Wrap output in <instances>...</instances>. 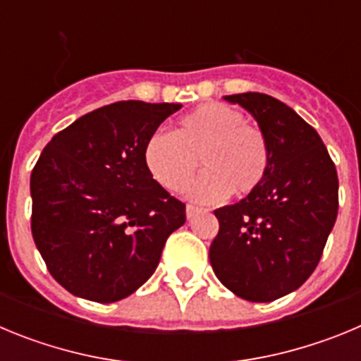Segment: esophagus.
I'll use <instances>...</instances> for the list:
<instances>
[{"instance_id":"1","label":"esophagus","mask_w":361,"mask_h":361,"mask_svg":"<svg viewBox=\"0 0 361 361\" xmlns=\"http://www.w3.org/2000/svg\"><path fill=\"white\" fill-rule=\"evenodd\" d=\"M199 212H200V208H197V206H193V204H188V206H186V216H188V219H191V216L197 215Z\"/></svg>"}]
</instances>
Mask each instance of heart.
Returning <instances> with one entry per match:
<instances>
[{
    "label": "heart",
    "mask_w": 361,
    "mask_h": 361,
    "mask_svg": "<svg viewBox=\"0 0 361 361\" xmlns=\"http://www.w3.org/2000/svg\"><path fill=\"white\" fill-rule=\"evenodd\" d=\"M200 168L206 173L190 190L197 200H220L233 191L247 195L260 186L269 168V142L262 130L222 103H206L177 123L173 133H153L145 162L164 190L183 191Z\"/></svg>",
    "instance_id": "b5f03b06"
}]
</instances>
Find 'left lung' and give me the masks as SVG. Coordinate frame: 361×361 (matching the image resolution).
Wrapping results in <instances>:
<instances>
[{
	"label": "left lung",
	"instance_id": "obj_1",
	"mask_svg": "<svg viewBox=\"0 0 361 361\" xmlns=\"http://www.w3.org/2000/svg\"><path fill=\"white\" fill-rule=\"evenodd\" d=\"M224 99L257 119L269 168L245 199L215 209L209 262L229 291L271 302L298 289L320 262L338 215L336 168L317 130L282 101L258 92Z\"/></svg>",
	"mask_w": 361,
	"mask_h": 361
}]
</instances>
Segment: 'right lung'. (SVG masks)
I'll list each match as a JSON object with an SVG mask.
<instances>
[{
  "mask_svg": "<svg viewBox=\"0 0 361 361\" xmlns=\"http://www.w3.org/2000/svg\"><path fill=\"white\" fill-rule=\"evenodd\" d=\"M175 103L119 101L79 117L30 175L32 237L66 291L110 304L153 275L186 204L152 177L145 146Z\"/></svg>",
  "mask_w": 361,
  "mask_h": 361,
  "instance_id": "1",
  "label": "right lung"
}]
</instances>
